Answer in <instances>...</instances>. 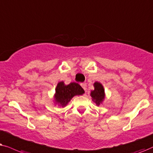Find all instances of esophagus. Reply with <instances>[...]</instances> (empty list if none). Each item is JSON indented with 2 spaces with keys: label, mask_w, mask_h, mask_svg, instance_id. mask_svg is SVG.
<instances>
[{
  "label": "esophagus",
  "mask_w": 153,
  "mask_h": 153,
  "mask_svg": "<svg viewBox=\"0 0 153 153\" xmlns=\"http://www.w3.org/2000/svg\"><path fill=\"white\" fill-rule=\"evenodd\" d=\"M81 86H82L83 89H84L85 91H86V89H87V84H86V83H82V84H81Z\"/></svg>",
  "instance_id": "1"
}]
</instances>
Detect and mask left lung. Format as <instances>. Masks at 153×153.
I'll return each mask as SVG.
<instances>
[{
  "label": "left lung",
  "mask_w": 153,
  "mask_h": 153,
  "mask_svg": "<svg viewBox=\"0 0 153 153\" xmlns=\"http://www.w3.org/2000/svg\"><path fill=\"white\" fill-rule=\"evenodd\" d=\"M94 89L91 91V97H92L94 102L96 103L97 105H99L103 102L105 98L104 89L101 83L96 82L94 84Z\"/></svg>",
  "instance_id": "1"
}]
</instances>
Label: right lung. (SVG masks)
<instances>
[{"label":"right lung","mask_w":153,"mask_h":153,"mask_svg":"<svg viewBox=\"0 0 153 153\" xmlns=\"http://www.w3.org/2000/svg\"><path fill=\"white\" fill-rule=\"evenodd\" d=\"M55 91L54 98L56 102L62 107L66 106L74 96L82 95L85 93L82 87L76 82H71L66 85L64 82H59L56 87Z\"/></svg>","instance_id":"1"}]
</instances>
